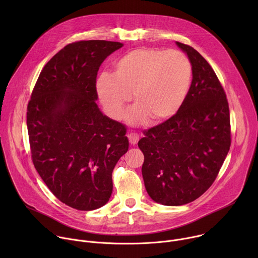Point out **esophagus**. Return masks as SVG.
<instances>
[{
  "instance_id": "obj_1",
  "label": "esophagus",
  "mask_w": 258,
  "mask_h": 258,
  "mask_svg": "<svg viewBox=\"0 0 258 258\" xmlns=\"http://www.w3.org/2000/svg\"><path fill=\"white\" fill-rule=\"evenodd\" d=\"M127 138H128V141L132 145H136L139 141V135L136 134V133H130L127 135Z\"/></svg>"
}]
</instances>
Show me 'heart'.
<instances>
[{"instance_id":"obj_1","label":"heart","mask_w":258,"mask_h":258,"mask_svg":"<svg viewBox=\"0 0 258 258\" xmlns=\"http://www.w3.org/2000/svg\"><path fill=\"white\" fill-rule=\"evenodd\" d=\"M190 59L177 50L141 48L118 57L112 75L103 72L96 92L106 113L120 119L134 95L137 105L127 114L132 123L150 117L161 122L175 115L185 104L191 83Z\"/></svg>"}]
</instances>
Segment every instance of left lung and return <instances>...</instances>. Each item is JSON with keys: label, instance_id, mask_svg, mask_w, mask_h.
I'll return each instance as SVG.
<instances>
[{"label": "left lung", "instance_id": "left-lung-1", "mask_svg": "<svg viewBox=\"0 0 258 258\" xmlns=\"http://www.w3.org/2000/svg\"><path fill=\"white\" fill-rule=\"evenodd\" d=\"M176 45L192 64L187 100L175 115L144 131L138 143L147 193L168 206L190 203L210 188L232 140L227 95L214 70L194 48Z\"/></svg>", "mask_w": 258, "mask_h": 258}]
</instances>
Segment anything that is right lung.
Here are the masks:
<instances>
[{
	"label": "right lung",
	"mask_w": 258,
	"mask_h": 258,
	"mask_svg": "<svg viewBox=\"0 0 258 258\" xmlns=\"http://www.w3.org/2000/svg\"><path fill=\"white\" fill-rule=\"evenodd\" d=\"M121 47L101 40L68 44L44 66L27 105L33 165L54 196L78 210L108 202L113 168L128 149L126 126L95 102L99 67Z\"/></svg>",
	"instance_id": "add662e5"
}]
</instances>
